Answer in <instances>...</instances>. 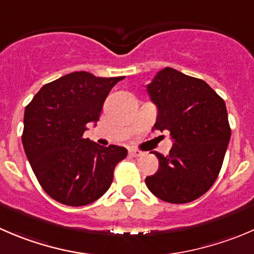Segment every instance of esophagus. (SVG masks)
<instances>
[{
	"mask_svg": "<svg viewBox=\"0 0 254 254\" xmlns=\"http://www.w3.org/2000/svg\"><path fill=\"white\" fill-rule=\"evenodd\" d=\"M129 155L132 157H140V156H142V152L139 151V150L132 149V150H129Z\"/></svg>",
	"mask_w": 254,
	"mask_h": 254,
	"instance_id": "1",
	"label": "esophagus"
}]
</instances>
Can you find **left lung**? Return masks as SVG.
I'll return each mask as SVG.
<instances>
[{
    "instance_id": "left-lung-1",
    "label": "left lung",
    "mask_w": 254,
    "mask_h": 254,
    "mask_svg": "<svg viewBox=\"0 0 254 254\" xmlns=\"http://www.w3.org/2000/svg\"><path fill=\"white\" fill-rule=\"evenodd\" d=\"M146 90L157 107L154 129L169 131L174 141L167 156L154 151L159 169L146 186L166 202H191L207 192L222 167L231 137L225 100L205 80L169 67Z\"/></svg>"
}]
</instances>
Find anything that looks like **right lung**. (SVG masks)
I'll return each mask as SVG.
<instances>
[{
    "mask_svg": "<svg viewBox=\"0 0 254 254\" xmlns=\"http://www.w3.org/2000/svg\"><path fill=\"white\" fill-rule=\"evenodd\" d=\"M122 79L69 73L43 85L24 109V152L53 200L67 206L89 205L112 185L115 166L127 150L100 146L83 134L89 123L99 120L108 94Z\"/></svg>",
    "mask_w": 254,
    "mask_h": 254,
    "instance_id": "obj_1",
    "label": "right lung"
}]
</instances>
